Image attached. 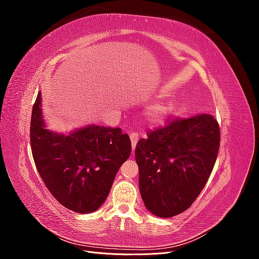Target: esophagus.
Segmentation results:
<instances>
[{"label":"esophagus","instance_id":"1","mask_svg":"<svg viewBox=\"0 0 259 259\" xmlns=\"http://www.w3.org/2000/svg\"><path fill=\"white\" fill-rule=\"evenodd\" d=\"M130 138H131V142H132V148H133V150H134V149L136 148L138 139H139V134L136 132H133V133H131Z\"/></svg>","mask_w":259,"mask_h":259}]
</instances>
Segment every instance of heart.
Listing matches in <instances>:
<instances>
[{"label": "heart", "instance_id": "heart-1", "mask_svg": "<svg viewBox=\"0 0 259 259\" xmlns=\"http://www.w3.org/2000/svg\"><path fill=\"white\" fill-rule=\"evenodd\" d=\"M175 108L176 104L173 100H165L149 107L146 111V115L151 122L159 123L173 113Z\"/></svg>", "mask_w": 259, "mask_h": 259}]
</instances>
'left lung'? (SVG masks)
<instances>
[{"mask_svg":"<svg viewBox=\"0 0 259 259\" xmlns=\"http://www.w3.org/2000/svg\"><path fill=\"white\" fill-rule=\"evenodd\" d=\"M221 143L210 114L174 119L136 145L139 191L148 210L161 218L189 208L207 183Z\"/></svg>","mask_w":259,"mask_h":259,"instance_id":"left-lung-1","label":"left lung"}]
</instances>
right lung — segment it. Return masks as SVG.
I'll use <instances>...</instances> for the list:
<instances>
[{
  "mask_svg": "<svg viewBox=\"0 0 259 259\" xmlns=\"http://www.w3.org/2000/svg\"><path fill=\"white\" fill-rule=\"evenodd\" d=\"M41 92L32 108L31 151L41 178L61 205L80 214L104 204L132 145L121 128L89 125L58 134L46 128L41 110Z\"/></svg>",
  "mask_w": 259,
  "mask_h": 259,
  "instance_id": "add662e5",
  "label": "right lung"
}]
</instances>
